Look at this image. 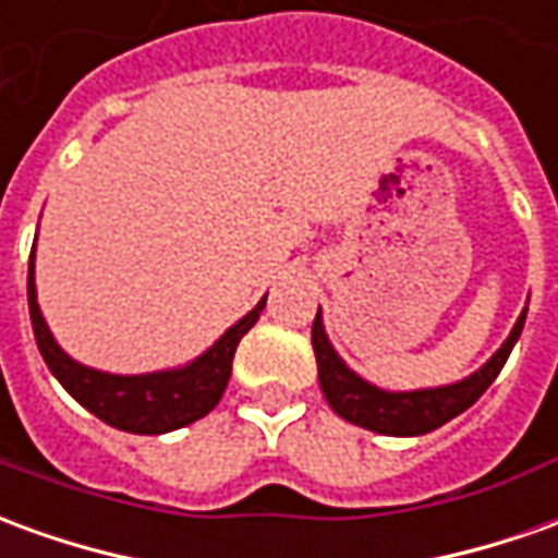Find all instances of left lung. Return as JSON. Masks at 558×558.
<instances>
[{
    "mask_svg": "<svg viewBox=\"0 0 558 558\" xmlns=\"http://www.w3.org/2000/svg\"><path fill=\"white\" fill-rule=\"evenodd\" d=\"M525 311L520 319L513 323V329L505 338V344L498 347L489 360L483 362L481 368L456 384L447 387H428V389H404V392H389L368 384L365 377L353 372L326 335L323 317H314L311 326V344H314V356H317V374L319 389L329 401L335 414L353 423V426L368 428L377 435H396V438H414V435H426L435 432L444 423H450L453 416L469 411L474 401L481 399L496 380L498 372L505 368L510 350L517 344V338L523 335Z\"/></svg>",
    "mask_w": 558,
    "mask_h": 558,
    "instance_id": "1",
    "label": "left lung"
}]
</instances>
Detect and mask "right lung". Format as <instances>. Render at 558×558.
I'll use <instances>...</instances> for the list:
<instances>
[{"mask_svg":"<svg viewBox=\"0 0 558 558\" xmlns=\"http://www.w3.org/2000/svg\"><path fill=\"white\" fill-rule=\"evenodd\" d=\"M29 319H33L35 344L48 362L50 374L60 380L65 392L84 404L89 414H96L108 426L132 435H166L174 428H184L196 423L202 416L217 408L223 399V389L232 374V360L244 335L251 332L253 323L259 319L266 307V295L256 302L253 311L229 326L205 353L186 362L181 368H166V372L150 374H111L89 368L72 360L57 338L48 329L38 307V292H35V251L29 253Z\"/></svg>","mask_w":558,"mask_h":558,"instance_id":"1","label":"right lung"}]
</instances>
